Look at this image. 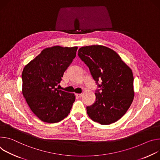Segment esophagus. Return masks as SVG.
<instances>
[{"mask_svg": "<svg viewBox=\"0 0 160 160\" xmlns=\"http://www.w3.org/2000/svg\"><path fill=\"white\" fill-rule=\"evenodd\" d=\"M76 96L77 97H78V98H80V97H81L82 94H81V93H77V94H76Z\"/></svg>", "mask_w": 160, "mask_h": 160, "instance_id": "esophagus-1", "label": "esophagus"}]
</instances>
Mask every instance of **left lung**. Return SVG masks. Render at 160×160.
Here are the masks:
<instances>
[{
  "label": "left lung",
  "instance_id": "1",
  "mask_svg": "<svg viewBox=\"0 0 160 160\" xmlns=\"http://www.w3.org/2000/svg\"><path fill=\"white\" fill-rule=\"evenodd\" d=\"M78 56L89 68L100 88L96 90L95 102L86 108L88 115L101 125L117 121L127 112L133 100L131 68L117 52L103 46L82 47L78 50Z\"/></svg>",
  "mask_w": 160,
  "mask_h": 160
}]
</instances>
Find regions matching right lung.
Returning <instances> with one entry per match:
<instances>
[{
    "mask_svg": "<svg viewBox=\"0 0 160 160\" xmlns=\"http://www.w3.org/2000/svg\"><path fill=\"white\" fill-rule=\"evenodd\" d=\"M77 49V46L47 48L23 68V97L33 114L44 122H59L70 113L74 94L56 87L76 57Z\"/></svg>",
    "mask_w": 160,
    "mask_h": 160,
    "instance_id": "add662e5",
    "label": "right lung"
}]
</instances>
